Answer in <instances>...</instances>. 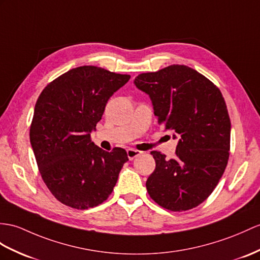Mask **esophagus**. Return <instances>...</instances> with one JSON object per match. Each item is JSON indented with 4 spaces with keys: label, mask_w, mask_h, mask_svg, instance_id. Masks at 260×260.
<instances>
[{
    "label": "esophagus",
    "mask_w": 260,
    "mask_h": 260,
    "mask_svg": "<svg viewBox=\"0 0 260 260\" xmlns=\"http://www.w3.org/2000/svg\"><path fill=\"white\" fill-rule=\"evenodd\" d=\"M142 153L141 151H138V150H135V149H128L126 150V154H128V157H129V160H134L135 157H137V156H139Z\"/></svg>",
    "instance_id": "obj_1"
}]
</instances>
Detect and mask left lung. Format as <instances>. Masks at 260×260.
<instances>
[{
    "mask_svg": "<svg viewBox=\"0 0 260 260\" xmlns=\"http://www.w3.org/2000/svg\"><path fill=\"white\" fill-rule=\"evenodd\" d=\"M135 85L149 94L157 122L179 139L174 159L157 151L145 185L167 210H191L216 187L230 156L231 120L220 90L185 65L138 75Z\"/></svg>",
    "mask_w": 260,
    "mask_h": 260,
    "instance_id": "left-lung-1",
    "label": "left lung"
}]
</instances>
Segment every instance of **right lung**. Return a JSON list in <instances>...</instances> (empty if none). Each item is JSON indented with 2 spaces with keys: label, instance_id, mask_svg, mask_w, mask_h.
<instances>
[{
  "label": "right lung",
  "instance_id": "obj_1",
  "mask_svg": "<svg viewBox=\"0 0 260 260\" xmlns=\"http://www.w3.org/2000/svg\"><path fill=\"white\" fill-rule=\"evenodd\" d=\"M130 79L96 66L76 67L48 84L36 101L29 140L49 191L62 204L87 210L109 198L128 154L107 152L90 134L109 98Z\"/></svg>",
  "mask_w": 260,
  "mask_h": 260
}]
</instances>
